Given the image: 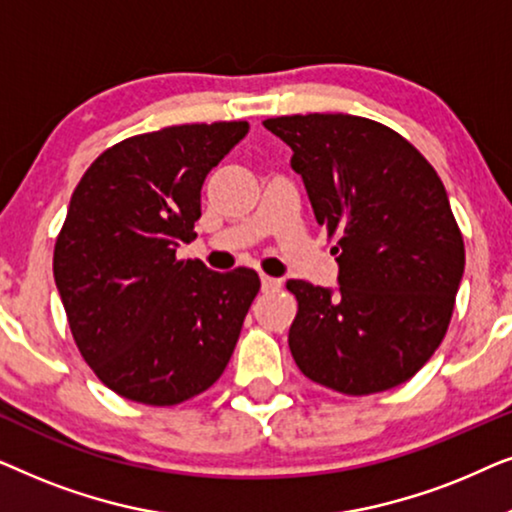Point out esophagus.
I'll return each mask as SVG.
<instances>
[{"label": "esophagus", "instance_id": "1", "mask_svg": "<svg viewBox=\"0 0 512 512\" xmlns=\"http://www.w3.org/2000/svg\"><path fill=\"white\" fill-rule=\"evenodd\" d=\"M261 289H263L265 293H270V291H279V289H282V279H277V277H268V275H261Z\"/></svg>", "mask_w": 512, "mask_h": 512}]
</instances>
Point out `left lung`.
<instances>
[{
  "instance_id": "left-lung-1",
  "label": "left lung",
  "mask_w": 512,
  "mask_h": 512,
  "mask_svg": "<svg viewBox=\"0 0 512 512\" xmlns=\"http://www.w3.org/2000/svg\"><path fill=\"white\" fill-rule=\"evenodd\" d=\"M291 146L314 219L338 235V289L289 279L303 375L349 396L408 382L450 326L464 237L436 170L387 125L349 114L263 121Z\"/></svg>"
}]
</instances>
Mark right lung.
Wrapping results in <instances>:
<instances>
[{"mask_svg":"<svg viewBox=\"0 0 512 512\" xmlns=\"http://www.w3.org/2000/svg\"><path fill=\"white\" fill-rule=\"evenodd\" d=\"M247 121L172 125L111 146L69 200L53 275L76 347L118 396L177 405L226 370L261 279L179 261L212 167Z\"/></svg>","mask_w":512,"mask_h":512,"instance_id":"add662e5","label":"right lung"}]
</instances>
